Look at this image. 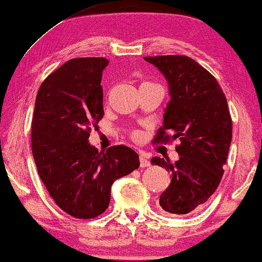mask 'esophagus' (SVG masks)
<instances>
[{"label":"esophagus","mask_w":262,"mask_h":262,"mask_svg":"<svg viewBox=\"0 0 262 262\" xmlns=\"http://www.w3.org/2000/svg\"><path fill=\"white\" fill-rule=\"evenodd\" d=\"M139 163H141V167H143V168L150 166V161L143 152L139 154Z\"/></svg>","instance_id":"34e87169"}]
</instances>
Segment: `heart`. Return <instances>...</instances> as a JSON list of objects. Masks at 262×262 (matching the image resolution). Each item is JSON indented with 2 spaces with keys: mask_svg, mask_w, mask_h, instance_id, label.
Segmentation results:
<instances>
[{
  "mask_svg": "<svg viewBox=\"0 0 262 262\" xmlns=\"http://www.w3.org/2000/svg\"><path fill=\"white\" fill-rule=\"evenodd\" d=\"M145 83H149V82H145Z\"/></svg>",
  "mask_w": 262,
  "mask_h": 262,
  "instance_id": "heart-1",
  "label": "heart"
}]
</instances>
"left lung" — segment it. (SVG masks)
Listing matches in <instances>:
<instances>
[{"mask_svg": "<svg viewBox=\"0 0 262 262\" xmlns=\"http://www.w3.org/2000/svg\"><path fill=\"white\" fill-rule=\"evenodd\" d=\"M169 84L170 101L163 125L154 143L180 139L175 163L152 157L151 163L166 168L171 181L160 196L168 214H187L202 209L223 177L232 136L227 98L216 78L187 56L144 57Z\"/></svg>", "mask_w": 262, "mask_h": 262, "instance_id": "8db88e82", "label": "left lung"}]
</instances>
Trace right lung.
Listing matches in <instances>:
<instances>
[{"mask_svg": "<svg viewBox=\"0 0 262 262\" xmlns=\"http://www.w3.org/2000/svg\"><path fill=\"white\" fill-rule=\"evenodd\" d=\"M103 57L68 60L45 78L32 118V154L41 181L63 211L91 220L110 205L117 179L139 167L137 152L125 145L99 152L89 144L103 117Z\"/></svg>", "mask_w": 262, "mask_h": 262, "instance_id": "right-lung-1", "label": "right lung"}]
</instances>
